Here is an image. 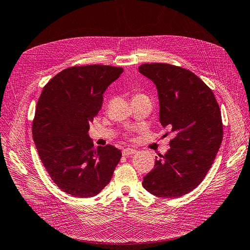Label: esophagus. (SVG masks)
<instances>
[{"label": "esophagus", "instance_id": "1", "mask_svg": "<svg viewBox=\"0 0 250 250\" xmlns=\"http://www.w3.org/2000/svg\"><path fill=\"white\" fill-rule=\"evenodd\" d=\"M136 152H137V150H135V149H132V148H125V149H124L123 154H124V155H125V156H127V155L135 154Z\"/></svg>", "mask_w": 250, "mask_h": 250}]
</instances>
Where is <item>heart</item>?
<instances>
[{
    "label": "heart",
    "mask_w": 250,
    "mask_h": 250,
    "mask_svg": "<svg viewBox=\"0 0 250 250\" xmlns=\"http://www.w3.org/2000/svg\"><path fill=\"white\" fill-rule=\"evenodd\" d=\"M137 95H142V94H137ZM137 95H135V96H137Z\"/></svg>",
    "instance_id": "b5f03b06"
}]
</instances>
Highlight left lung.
Returning a JSON list of instances; mask_svg holds the SVG:
<instances>
[{
  "label": "left lung",
  "instance_id": "8db88e82",
  "mask_svg": "<svg viewBox=\"0 0 250 250\" xmlns=\"http://www.w3.org/2000/svg\"><path fill=\"white\" fill-rule=\"evenodd\" d=\"M138 71L158 88L164 136L175 135L143 187L154 196L177 198L204 181L216 158L224 133L219 105L210 87L188 69L152 62Z\"/></svg>",
  "mask_w": 250,
  "mask_h": 250
}]
</instances>
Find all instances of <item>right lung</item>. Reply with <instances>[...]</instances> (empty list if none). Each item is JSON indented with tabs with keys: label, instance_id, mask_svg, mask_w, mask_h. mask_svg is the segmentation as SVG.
Instances as JSON below:
<instances>
[{
	"label": "right lung",
	"instance_id": "obj_1",
	"mask_svg": "<svg viewBox=\"0 0 250 250\" xmlns=\"http://www.w3.org/2000/svg\"><path fill=\"white\" fill-rule=\"evenodd\" d=\"M123 72L121 67L106 65L69 67L51 79L39 97L34 142L49 176L69 195H98L121 159V151L112 145L96 148L87 133L107 86Z\"/></svg>",
	"mask_w": 250,
	"mask_h": 250
}]
</instances>
